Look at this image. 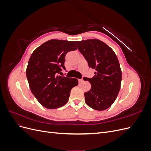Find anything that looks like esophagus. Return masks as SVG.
Masks as SVG:
<instances>
[{"label": "esophagus", "instance_id": "34e87169", "mask_svg": "<svg viewBox=\"0 0 151 151\" xmlns=\"http://www.w3.org/2000/svg\"><path fill=\"white\" fill-rule=\"evenodd\" d=\"M83 82V79H79V83L81 84V83H82Z\"/></svg>", "mask_w": 151, "mask_h": 151}]
</instances>
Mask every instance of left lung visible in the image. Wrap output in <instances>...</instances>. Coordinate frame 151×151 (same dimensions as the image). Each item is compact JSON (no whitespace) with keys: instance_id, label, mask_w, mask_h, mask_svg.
Returning a JSON list of instances; mask_svg holds the SVG:
<instances>
[{"instance_id":"8db88e82","label":"left lung","mask_w":151,"mask_h":151,"mask_svg":"<svg viewBox=\"0 0 151 151\" xmlns=\"http://www.w3.org/2000/svg\"><path fill=\"white\" fill-rule=\"evenodd\" d=\"M89 67L96 70L93 78L84 77L91 84L84 93L85 101L91 108L102 111L110 107L119 93L122 71L119 61L113 50L96 39L76 42Z\"/></svg>"}]
</instances>
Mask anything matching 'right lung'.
I'll return each instance as SVG.
<instances>
[{"label":"right lung","instance_id":"1","mask_svg":"<svg viewBox=\"0 0 151 151\" xmlns=\"http://www.w3.org/2000/svg\"><path fill=\"white\" fill-rule=\"evenodd\" d=\"M77 48L75 42L51 40L31 54L26 77L31 93L43 106L56 109L65 104L78 80L61 76L66 54Z\"/></svg>","mask_w":151,"mask_h":151}]
</instances>
